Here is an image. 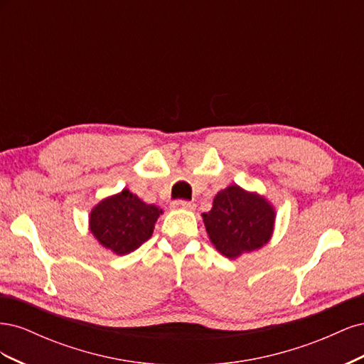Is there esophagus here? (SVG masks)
Wrapping results in <instances>:
<instances>
[{"instance_id": "34e87169", "label": "esophagus", "mask_w": 364, "mask_h": 364, "mask_svg": "<svg viewBox=\"0 0 364 364\" xmlns=\"http://www.w3.org/2000/svg\"><path fill=\"white\" fill-rule=\"evenodd\" d=\"M171 206L176 208V209H194V203H193V202L182 200V199L174 200V202L171 203Z\"/></svg>"}]
</instances>
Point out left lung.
<instances>
[{"instance_id":"8db88e82","label":"left lung","mask_w":364,"mask_h":364,"mask_svg":"<svg viewBox=\"0 0 364 364\" xmlns=\"http://www.w3.org/2000/svg\"><path fill=\"white\" fill-rule=\"evenodd\" d=\"M203 222L215 249L228 258H237L270 240L274 209L264 197L232 185L215 196L213 209L203 214Z\"/></svg>"}]
</instances>
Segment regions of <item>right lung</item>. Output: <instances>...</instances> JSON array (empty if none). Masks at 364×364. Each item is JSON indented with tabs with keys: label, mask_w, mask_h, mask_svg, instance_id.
<instances>
[{
	"label": "right lung",
	"mask_w": 364,
	"mask_h": 364,
	"mask_svg": "<svg viewBox=\"0 0 364 364\" xmlns=\"http://www.w3.org/2000/svg\"><path fill=\"white\" fill-rule=\"evenodd\" d=\"M161 209L147 205L129 190L107 197L91 213L90 226L94 237L117 255L138 249L155 228Z\"/></svg>",
	"instance_id": "right-lung-1"
}]
</instances>
